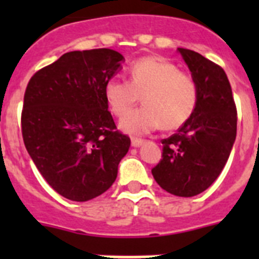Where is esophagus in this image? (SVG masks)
<instances>
[{
  "mask_svg": "<svg viewBox=\"0 0 259 259\" xmlns=\"http://www.w3.org/2000/svg\"><path fill=\"white\" fill-rule=\"evenodd\" d=\"M131 144H132V146H135V148H139V146L143 145L144 140H141V139H136V137H132Z\"/></svg>",
  "mask_w": 259,
  "mask_h": 259,
  "instance_id": "34e87169",
  "label": "esophagus"
}]
</instances>
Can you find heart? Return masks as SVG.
<instances>
[{
    "instance_id": "obj_1",
    "label": "heart",
    "mask_w": 259,
    "mask_h": 259,
    "mask_svg": "<svg viewBox=\"0 0 259 259\" xmlns=\"http://www.w3.org/2000/svg\"><path fill=\"white\" fill-rule=\"evenodd\" d=\"M142 95L144 106L128 114L120 128L144 135L162 127L178 130L188 122L198 104V85L189 74L162 57H145L130 66V81L107 80L104 95L114 115L127 114Z\"/></svg>"
}]
</instances>
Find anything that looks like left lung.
I'll use <instances>...</instances> for the list:
<instances>
[{
    "label": "left lung",
    "mask_w": 259,
    "mask_h": 259,
    "mask_svg": "<svg viewBox=\"0 0 259 259\" xmlns=\"http://www.w3.org/2000/svg\"><path fill=\"white\" fill-rule=\"evenodd\" d=\"M178 50L198 85V104L188 122L162 140V159L152 174L168 193L192 197L206 191L227 163L236 139L237 111L223 68L200 53Z\"/></svg>",
    "instance_id": "1"
}]
</instances>
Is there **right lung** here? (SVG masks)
Masks as SVG:
<instances>
[{"label": "right lung", "mask_w": 259, "mask_h": 259, "mask_svg": "<svg viewBox=\"0 0 259 259\" xmlns=\"http://www.w3.org/2000/svg\"><path fill=\"white\" fill-rule=\"evenodd\" d=\"M123 61L106 48L66 53L27 85L23 141L42 178L67 200L84 202L106 192L130 149L104 95Z\"/></svg>", "instance_id": "add662e5"}]
</instances>
